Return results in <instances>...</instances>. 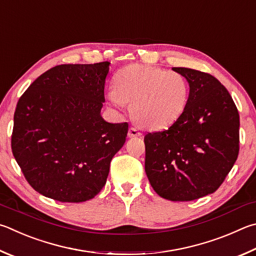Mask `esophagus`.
Instances as JSON below:
<instances>
[{
	"instance_id": "esophagus-1",
	"label": "esophagus",
	"mask_w": 256,
	"mask_h": 256,
	"mask_svg": "<svg viewBox=\"0 0 256 256\" xmlns=\"http://www.w3.org/2000/svg\"><path fill=\"white\" fill-rule=\"evenodd\" d=\"M128 138H138L142 136V133L138 131V130L136 128H128Z\"/></svg>"
}]
</instances>
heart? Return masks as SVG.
Here are the masks:
<instances>
[{"label":"heart","mask_w":256,"mask_h":256,"mask_svg":"<svg viewBox=\"0 0 256 256\" xmlns=\"http://www.w3.org/2000/svg\"><path fill=\"white\" fill-rule=\"evenodd\" d=\"M190 86L182 74L133 64L118 72L114 90L106 92L116 110L131 104L132 118L143 126L166 128L178 120L187 110Z\"/></svg>","instance_id":"obj_1"}]
</instances>
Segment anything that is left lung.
<instances>
[{"mask_svg":"<svg viewBox=\"0 0 256 256\" xmlns=\"http://www.w3.org/2000/svg\"><path fill=\"white\" fill-rule=\"evenodd\" d=\"M187 78V110L169 128L144 136L146 172L160 197L190 202L215 192L240 151V114L210 74L174 67Z\"/></svg>","mask_w":256,"mask_h":256,"instance_id":"obj_1","label":"left lung"}]
</instances>
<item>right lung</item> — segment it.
Segmentation results:
<instances>
[{
  "label": "right lung",
  "mask_w": 256,
  "mask_h": 256,
  "mask_svg": "<svg viewBox=\"0 0 256 256\" xmlns=\"http://www.w3.org/2000/svg\"><path fill=\"white\" fill-rule=\"evenodd\" d=\"M110 62L59 64L18 100L12 153L36 192L62 202L90 200L106 184L128 124L102 118Z\"/></svg>",
  "instance_id": "1"
}]
</instances>
